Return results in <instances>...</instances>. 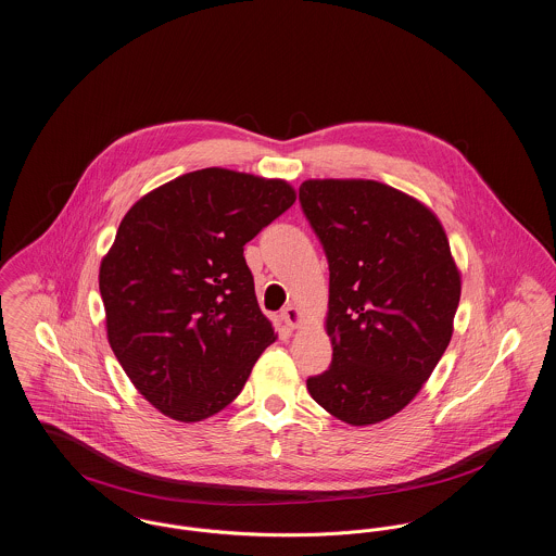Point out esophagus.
Returning <instances> with one entry per match:
<instances>
[{"mask_svg": "<svg viewBox=\"0 0 556 556\" xmlns=\"http://www.w3.org/2000/svg\"><path fill=\"white\" fill-rule=\"evenodd\" d=\"M282 320H285L291 329H295V327L302 323V312H300L295 305H289V307H285V312H282Z\"/></svg>", "mask_w": 556, "mask_h": 556, "instance_id": "34e87169", "label": "esophagus"}]
</instances>
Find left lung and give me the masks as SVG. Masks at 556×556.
Here are the masks:
<instances>
[{
    "mask_svg": "<svg viewBox=\"0 0 556 556\" xmlns=\"http://www.w3.org/2000/svg\"><path fill=\"white\" fill-rule=\"evenodd\" d=\"M303 214L329 261L333 361L307 378L336 418L376 425L409 404L451 344L460 274L425 203L376 180H305Z\"/></svg>",
    "mask_w": 556,
    "mask_h": 556,
    "instance_id": "obj_1",
    "label": "left lung"
}]
</instances>
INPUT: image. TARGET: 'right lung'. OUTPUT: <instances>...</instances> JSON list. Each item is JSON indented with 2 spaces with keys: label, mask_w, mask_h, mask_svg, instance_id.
<instances>
[{
  "label": "right lung",
  "mask_w": 556,
  "mask_h": 556,
  "mask_svg": "<svg viewBox=\"0 0 556 556\" xmlns=\"http://www.w3.org/2000/svg\"><path fill=\"white\" fill-rule=\"evenodd\" d=\"M293 203L285 180L205 167L121 220L100 267L108 342L161 414L198 422L220 412L276 340L244 244Z\"/></svg>",
  "instance_id": "1"
}]
</instances>
